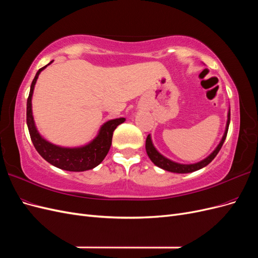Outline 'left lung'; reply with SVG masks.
<instances>
[{
	"instance_id": "8db88e82",
	"label": "left lung",
	"mask_w": 258,
	"mask_h": 258,
	"mask_svg": "<svg viewBox=\"0 0 258 258\" xmlns=\"http://www.w3.org/2000/svg\"><path fill=\"white\" fill-rule=\"evenodd\" d=\"M229 122H230V108H229L228 113H227V122H226L225 132H224V135L222 137V140L220 141V143H218V145L215 147V150L212 153H211L208 156V157H206L205 159H202V160H200L196 163H188V165H187V163H179V162H176V161H173V160L167 158L166 156H163L161 153H159L157 148L155 147L151 135H148L147 139H146V144H145L146 153H147L148 157H150V159L153 161L155 166H157V167H159L163 170H166V171H169V172H173V173H190V172H194V171H197V170L205 168L215 158V156L218 154V152H220V150H221L224 142H225L226 136H227V132H228Z\"/></svg>"
}]
</instances>
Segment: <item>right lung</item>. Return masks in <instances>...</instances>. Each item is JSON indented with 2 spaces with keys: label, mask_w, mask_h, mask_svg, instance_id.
I'll return each mask as SVG.
<instances>
[{
  "label": "right lung",
  "mask_w": 258,
  "mask_h": 258,
  "mask_svg": "<svg viewBox=\"0 0 258 258\" xmlns=\"http://www.w3.org/2000/svg\"><path fill=\"white\" fill-rule=\"evenodd\" d=\"M51 62L52 61H50L47 66L38 70L30 87V93L27 101V124L31 140H32V143L37 153L50 165L66 171H72V172H83V171L91 170L103 161L112 145L114 130L118 124L126 120V118L119 117V118L105 121L100 127L97 136L88 143L81 146L66 147L47 141L36 128L32 112V96L38 75L41 74L43 70L51 64Z\"/></svg>",
  "instance_id": "1"
}]
</instances>
